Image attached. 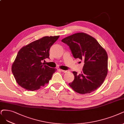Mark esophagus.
I'll return each mask as SVG.
<instances>
[{
	"label": "esophagus",
	"mask_w": 124,
	"mask_h": 124,
	"mask_svg": "<svg viewBox=\"0 0 124 124\" xmlns=\"http://www.w3.org/2000/svg\"><path fill=\"white\" fill-rule=\"evenodd\" d=\"M59 71H62V72H66L67 71V70H61V69H59L58 70Z\"/></svg>",
	"instance_id": "34e87169"
}]
</instances>
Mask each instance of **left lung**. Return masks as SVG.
Returning <instances> with one entry per match:
<instances>
[{"label": "left lung", "instance_id": "1", "mask_svg": "<svg viewBox=\"0 0 124 124\" xmlns=\"http://www.w3.org/2000/svg\"><path fill=\"white\" fill-rule=\"evenodd\" d=\"M70 47L73 56L84 60L81 74L73 71L74 80L70 86L76 93L93 92L103 84L108 72L107 54L95 38L84 33L73 34L62 40Z\"/></svg>", "mask_w": 124, "mask_h": 124}]
</instances>
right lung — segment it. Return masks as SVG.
Wrapping results in <instances>:
<instances>
[{"label": "right lung", "mask_w": 124, "mask_h": 124, "mask_svg": "<svg viewBox=\"0 0 124 124\" xmlns=\"http://www.w3.org/2000/svg\"><path fill=\"white\" fill-rule=\"evenodd\" d=\"M59 38V36L43 37L19 50L12 66L18 85L34 91L48 83L56 70L44 65L42 61L49 58L50 48Z\"/></svg>", "instance_id": "obj_1"}]
</instances>
